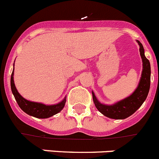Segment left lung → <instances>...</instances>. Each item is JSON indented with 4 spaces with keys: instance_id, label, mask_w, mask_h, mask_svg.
I'll list each match as a JSON object with an SVG mask.
<instances>
[{
    "instance_id": "obj_1",
    "label": "left lung",
    "mask_w": 159,
    "mask_h": 159,
    "mask_svg": "<svg viewBox=\"0 0 159 159\" xmlns=\"http://www.w3.org/2000/svg\"><path fill=\"white\" fill-rule=\"evenodd\" d=\"M139 52L143 61V71L137 88L130 96L112 105H105L99 102L92 92V98L99 112L108 118L114 119H124L134 113L147 99L151 86V64L144 54V48L139 40Z\"/></svg>"
}]
</instances>
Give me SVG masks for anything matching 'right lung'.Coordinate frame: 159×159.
I'll return each mask as SVG.
<instances>
[{
  "label": "right lung",
  "mask_w": 159,
  "mask_h": 159,
  "mask_svg": "<svg viewBox=\"0 0 159 159\" xmlns=\"http://www.w3.org/2000/svg\"><path fill=\"white\" fill-rule=\"evenodd\" d=\"M13 74L14 68L12 72V75H11L10 81L12 92L20 109L26 114L31 116H33V117L38 118V119H47V118L52 117L56 114L59 113L64 107L66 97L61 102L54 105H45L40 103V102H32V101L25 99L20 95V93L16 90L13 80Z\"/></svg>",
  "instance_id": "obj_1"
}]
</instances>
